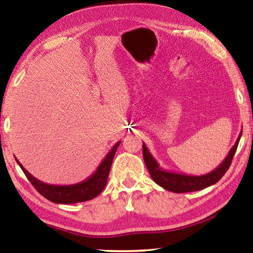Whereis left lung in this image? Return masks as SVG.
Masks as SVG:
<instances>
[{
    "label": "left lung",
    "mask_w": 253,
    "mask_h": 253,
    "mask_svg": "<svg viewBox=\"0 0 253 253\" xmlns=\"http://www.w3.org/2000/svg\"><path fill=\"white\" fill-rule=\"evenodd\" d=\"M241 135L242 132H240L237 142H235L234 146L230 149L228 156L224 158V161L215 169H213L212 172L200 175V176L169 172V170L163 169L160 164L156 162L155 158L153 157L152 154L149 153L146 145L143 143L144 161L154 182L163 188H165V190L174 192V193H186V192L200 191L219 182L222 176L225 174L226 170L229 169L235 151H237L240 138H241Z\"/></svg>",
    "instance_id": "8db88e82"
}]
</instances>
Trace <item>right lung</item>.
Here are the masks:
<instances>
[{"instance_id": "add662e5", "label": "right lung", "mask_w": 253, "mask_h": 253, "mask_svg": "<svg viewBox=\"0 0 253 253\" xmlns=\"http://www.w3.org/2000/svg\"><path fill=\"white\" fill-rule=\"evenodd\" d=\"M119 144H121V140L114 145V147L107 154L104 161L100 163V165L98 166L96 172L91 176H89L87 179L80 183L72 184V185H51V184L41 182L34 177L33 175L30 174L16 158L15 161L20 168L22 169L25 176L28 177L32 185L36 187V190L41 195H43L45 199L51 201V202L58 204L84 202V201H89L96 198L105 188L111 168V163H113L115 153H116Z\"/></svg>"}]
</instances>
